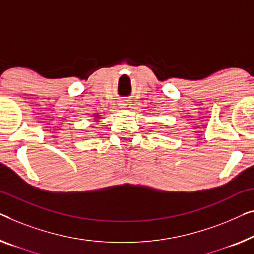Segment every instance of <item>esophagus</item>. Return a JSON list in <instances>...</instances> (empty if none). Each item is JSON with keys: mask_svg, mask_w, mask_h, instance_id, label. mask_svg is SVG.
I'll list each match as a JSON object with an SVG mask.
<instances>
[{"mask_svg": "<svg viewBox=\"0 0 254 254\" xmlns=\"http://www.w3.org/2000/svg\"><path fill=\"white\" fill-rule=\"evenodd\" d=\"M123 105H126V104H123Z\"/></svg>", "mask_w": 254, "mask_h": 254, "instance_id": "esophagus-1", "label": "esophagus"}]
</instances>
